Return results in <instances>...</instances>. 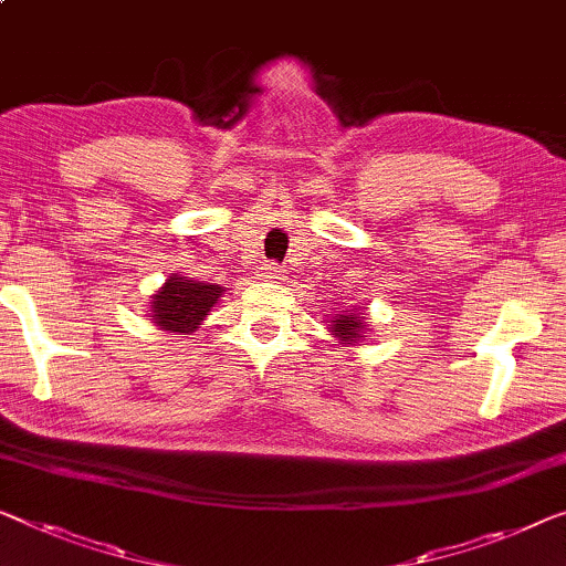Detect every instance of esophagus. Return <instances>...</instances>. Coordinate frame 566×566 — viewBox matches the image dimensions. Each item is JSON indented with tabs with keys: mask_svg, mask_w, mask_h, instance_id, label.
Segmentation results:
<instances>
[{
	"mask_svg": "<svg viewBox=\"0 0 566 566\" xmlns=\"http://www.w3.org/2000/svg\"><path fill=\"white\" fill-rule=\"evenodd\" d=\"M259 276H261V280H264V282H280L282 276H284V269H282L280 264H264V266H261Z\"/></svg>",
	"mask_w": 566,
	"mask_h": 566,
	"instance_id": "34e87169",
	"label": "esophagus"
}]
</instances>
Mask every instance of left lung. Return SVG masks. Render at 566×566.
I'll list each match as a JSON object with an SVG mask.
<instances>
[{
    "mask_svg": "<svg viewBox=\"0 0 566 566\" xmlns=\"http://www.w3.org/2000/svg\"><path fill=\"white\" fill-rule=\"evenodd\" d=\"M333 337H337L340 345H356L360 340H366L370 327L366 323V310L358 307H348V310H337L335 315H331V325H327Z\"/></svg>",
    "mask_w": 566,
    "mask_h": 566,
    "instance_id": "8db88e82",
    "label": "left lung"
}]
</instances>
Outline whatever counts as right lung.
<instances>
[{
    "instance_id": "obj_1",
    "label": "right lung",
    "mask_w": 566,
    "mask_h": 566,
    "mask_svg": "<svg viewBox=\"0 0 566 566\" xmlns=\"http://www.w3.org/2000/svg\"><path fill=\"white\" fill-rule=\"evenodd\" d=\"M223 292L226 290L221 284L172 274L151 294L149 319L165 333L190 335L198 331V325H202V319L218 305Z\"/></svg>"
}]
</instances>
